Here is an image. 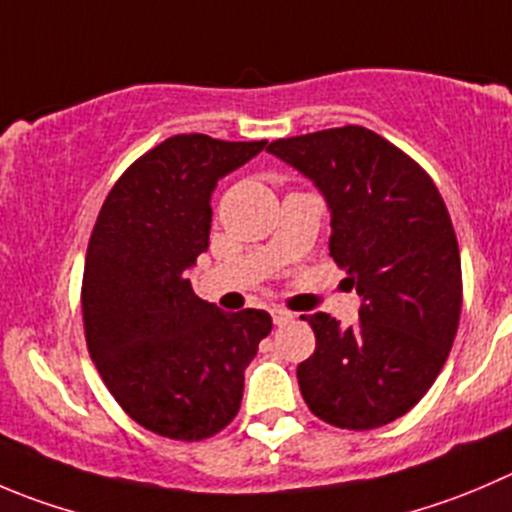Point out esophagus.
Returning <instances> with one entry per match:
<instances>
[{
  "instance_id": "obj_1",
  "label": "esophagus",
  "mask_w": 512,
  "mask_h": 512,
  "mask_svg": "<svg viewBox=\"0 0 512 512\" xmlns=\"http://www.w3.org/2000/svg\"><path fill=\"white\" fill-rule=\"evenodd\" d=\"M272 320H275L277 327H282V325H287V322L295 320V312L285 310V307H275V310H272Z\"/></svg>"
}]
</instances>
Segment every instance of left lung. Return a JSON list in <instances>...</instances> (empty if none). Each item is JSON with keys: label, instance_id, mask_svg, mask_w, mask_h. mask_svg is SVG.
Instances as JSON below:
<instances>
[{"label": "left lung", "instance_id": "left-lung-1", "mask_svg": "<svg viewBox=\"0 0 512 512\" xmlns=\"http://www.w3.org/2000/svg\"><path fill=\"white\" fill-rule=\"evenodd\" d=\"M322 192L330 257L362 297L360 320L302 315L315 352L297 365L307 408L345 430L403 418L443 370L463 305L460 250L428 172L372 130H335L267 147Z\"/></svg>", "mask_w": 512, "mask_h": 512}]
</instances>
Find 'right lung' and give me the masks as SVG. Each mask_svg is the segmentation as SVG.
Listing matches in <instances>:
<instances>
[{
  "instance_id": "1",
  "label": "right lung",
  "mask_w": 512,
  "mask_h": 512,
  "mask_svg": "<svg viewBox=\"0 0 512 512\" xmlns=\"http://www.w3.org/2000/svg\"><path fill=\"white\" fill-rule=\"evenodd\" d=\"M265 145L170 137L127 167L89 237L82 280L89 355L124 413L165 438L192 443L232 423L245 367L272 330L265 310L222 312L187 280L210 245L217 180Z\"/></svg>"
}]
</instances>
